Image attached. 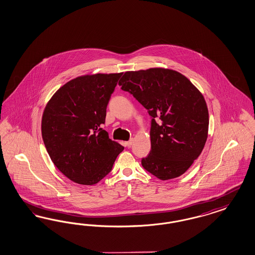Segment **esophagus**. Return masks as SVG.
Listing matches in <instances>:
<instances>
[{
	"label": "esophagus",
	"mask_w": 255,
	"mask_h": 255,
	"mask_svg": "<svg viewBox=\"0 0 255 255\" xmlns=\"http://www.w3.org/2000/svg\"><path fill=\"white\" fill-rule=\"evenodd\" d=\"M132 142H133V139H130L129 141H127V142H125V145L128 147V148H130L131 146H132Z\"/></svg>",
	"instance_id": "1"
}]
</instances>
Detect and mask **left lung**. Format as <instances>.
<instances>
[{
    "instance_id": "left-lung-1",
    "label": "left lung",
    "mask_w": 255,
    "mask_h": 255,
    "mask_svg": "<svg viewBox=\"0 0 255 255\" xmlns=\"http://www.w3.org/2000/svg\"><path fill=\"white\" fill-rule=\"evenodd\" d=\"M119 86L151 118V149L142 167L160 180L184 174L207 139L209 115L202 93L183 74L159 68L127 71Z\"/></svg>"
}]
</instances>
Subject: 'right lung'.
<instances>
[{
	"mask_svg": "<svg viewBox=\"0 0 255 255\" xmlns=\"http://www.w3.org/2000/svg\"><path fill=\"white\" fill-rule=\"evenodd\" d=\"M123 73L71 80L46 106L41 132L53 164L80 185H95L111 170L124 147L102 128L106 107Z\"/></svg>",
	"mask_w": 255,
	"mask_h": 255,
	"instance_id": "add662e5",
	"label": "right lung"
}]
</instances>
